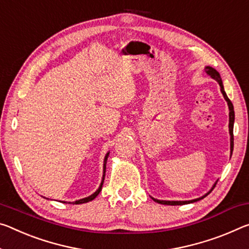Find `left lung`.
Instances as JSON below:
<instances>
[{
  "mask_svg": "<svg viewBox=\"0 0 249 249\" xmlns=\"http://www.w3.org/2000/svg\"><path fill=\"white\" fill-rule=\"evenodd\" d=\"M205 72H206L208 75H210V76H211L212 78H214L215 81L218 82V84H219V86H220V90H222V94H223V96H224V98H225V100H226V102H227V104H228V107H230V134H231V152L232 153V149H234V134H232V128H234V121H235L234 106H232V104H231V100H230V98L227 97L226 93H225V90H224V86H223V82H222V78H220V75H219V73L217 72V71H216L215 69L211 68V66H207V68H205ZM216 184H217V183H215L214 186H213V188L211 189L210 192L207 193L206 195H204L203 197H199V198H197V199H193V200H186V202H175V200H173V202H171V200H159V199H155V198H153V199L155 200V202H157V203H160V204H164V205H184V204L194 203V202H197V200H199V199H203L204 197H206L208 194H210V193L213 191V189L215 188Z\"/></svg>",
  "mask_w": 249,
  "mask_h": 249,
  "instance_id": "left-lung-1",
  "label": "left lung"
}]
</instances>
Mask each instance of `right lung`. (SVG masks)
<instances>
[{
	"label": "right lung",
	"mask_w": 249,
	"mask_h": 249,
	"mask_svg": "<svg viewBox=\"0 0 249 249\" xmlns=\"http://www.w3.org/2000/svg\"><path fill=\"white\" fill-rule=\"evenodd\" d=\"M108 154L109 153H107L106 154V156H105V159H104V175H103V180H102V183H101V185H100V188L97 189V191L94 193V194H92L90 196H89V197H85V198H82V199H80V200H76V202H74L73 204H83V203H88V202H90V200H93L94 198H95V197L100 194V192L102 191V187H103V183H104V178H105V172H106V161H107V157H108ZM70 204V203H69Z\"/></svg>",
	"instance_id": "1"
}]
</instances>
